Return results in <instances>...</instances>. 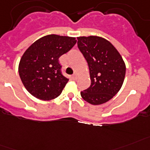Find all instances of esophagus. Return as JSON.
<instances>
[{
  "mask_svg": "<svg viewBox=\"0 0 150 150\" xmlns=\"http://www.w3.org/2000/svg\"><path fill=\"white\" fill-rule=\"evenodd\" d=\"M72 77H73V79H74V80H76V78H77V75H76V74H73Z\"/></svg>",
  "mask_w": 150,
  "mask_h": 150,
  "instance_id": "34e87169",
  "label": "esophagus"
}]
</instances>
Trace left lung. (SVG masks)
<instances>
[{"label":"left lung","mask_w":150,"mask_h":150,"mask_svg":"<svg viewBox=\"0 0 150 150\" xmlns=\"http://www.w3.org/2000/svg\"><path fill=\"white\" fill-rule=\"evenodd\" d=\"M77 46L88 64L91 84L81 91L85 101L100 105L112 99L120 90L126 65L114 46L96 36L77 38Z\"/></svg>","instance_id":"obj_1"}]
</instances>
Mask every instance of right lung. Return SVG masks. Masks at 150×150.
<instances>
[{
  "label": "right lung",
  "mask_w": 150,
  "mask_h": 150,
  "mask_svg": "<svg viewBox=\"0 0 150 150\" xmlns=\"http://www.w3.org/2000/svg\"><path fill=\"white\" fill-rule=\"evenodd\" d=\"M76 43L75 38L50 34L30 46L21 59L18 71L30 94L42 100L60 96L69 80L62 74L59 58Z\"/></svg>",
  "instance_id": "add662e5"
}]
</instances>
